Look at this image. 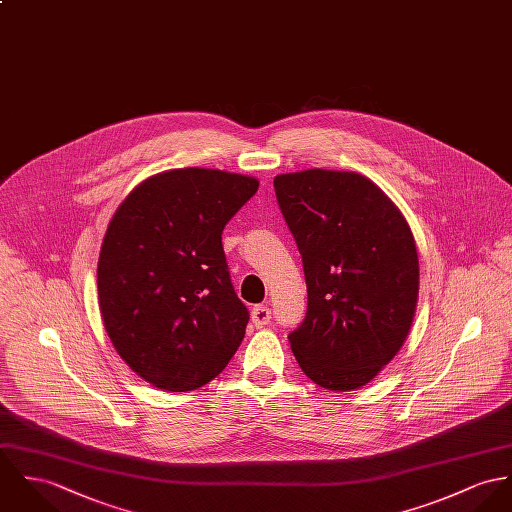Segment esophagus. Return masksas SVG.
<instances>
[{
  "instance_id": "obj_1",
  "label": "esophagus",
  "mask_w": 512,
  "mask_h": 512,
  "mask_svg": "<svg viewBox=\"0 0 512 512\" xmlns=\"http://www.w3.org/2000/svg\"><path fill=\"white\" fill-rule=\"evenodd\" d=\"M270 319H272V311L268 305H256L252 309V323L256 328H264L266 325H270Z\"/></svg>"
}]
</instances>
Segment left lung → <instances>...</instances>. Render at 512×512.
I'll return each mask as SVG.
<instances>
[{
  "label": "left lung",
  "instance_id": "1",
  "mask_svg": "<svg viewBox=\"0 0 512 512\" xmlns=\"http://www.w3.org/2000/svg\"><path fill=\"white\" fill-rule=\"evenodd\" d=\"M307 281V317L289 334L303 373L330 391L368 385L397 356L419 301V254L399 207L358 172L274 178Z\"/></svg>",
  "mask_w": 512,
  "mask_h": 512
}]
</instances>
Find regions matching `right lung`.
<instances>
[{
	"label": "right lung",
	"mask_w": 512,
	"mask_h": 512,
	"mask_svg": "<svg viewBox=\"0 0 512 512\" xmlns=\"http://www.w3.org/2000/svg\"><path fill=\"white\" fill-rule=\"evenodd\" d=\"M258 186L223 170H166L111 217L97 262L99 313L117 354L150 385L199 389L238 350L248 311L221 234Z\"/></svg>",
	"instance_id": "obj_1"
}]
</instances>
